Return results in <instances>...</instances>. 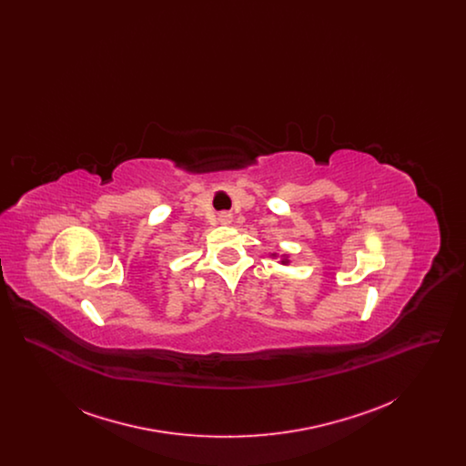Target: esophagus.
I'll return each instance as SVG.
<instances>
[{
	"label": "esophagus",
	"instance_id": "1",
	"mask_svg": "<svg viewBox=\"0 0 466 466\" xmlns=\"http://www.w3.org/2000/svg\"><path fill=\"white\" fill-rule=\"evenodd\" d=\"M220 223H223V225L230 223V215H227V213H222V215H220Z\"/></svg>",
	"mask_w": 466,
	"mask_h": 466
}]
</instances>
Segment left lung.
Wrapping results in <instances>:
<instances>
[{
	"label": "left lung",
	"instance_id": "left-lung-1",
	"mask_svg": "<svg viewBox=\"0 0 466 466\" xmlns=\"http://www.w3.org/2000/svg\"><path fill=\"white\" fill-rule=\"evenodd\" d=\"M274 257H276V253H274ZM289 258H283V260H281V264H285V266H287V264H289Z\"/></svg>",
	"mask_w": 466,
	"mask_h": 466
}]
</instances>
